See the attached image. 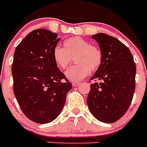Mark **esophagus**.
<instances>
[{
  "instance_id": "1",
  "label": "esophagus",
  "mask_w": 147,
  "mask_h": 147,
  "mask_svg": "<svg viewBox=\"0 0 147 147\" xmlns=\"http://www.w3.org/2000/svg\"><path fill=\"white\" fill-rule=\"evenodd\" d=\"M80 84V82H72V85L74 87H75V86H77V85H79Z\"/></svg>"
}]
</instances>
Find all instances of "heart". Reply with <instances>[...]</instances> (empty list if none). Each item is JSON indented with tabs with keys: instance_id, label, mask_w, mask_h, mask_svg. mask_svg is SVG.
I'll return each instance as SVG.
<instances>
[{
	"instance_id": "b5f03b06",
	"label": "heart",
	"mask_w": 147,
	"mask_h": 147,
	"mask_svg": "<svg viewBox=\"0 0 147 147\" xmlns=\"http://www.w3.org/2000/svg\"><path fill=\"white\" fill-rule=\"evenodd\" d=\"M72 58L76 65L70 67L65 76L70 81L80 82L89 72H95L102 63V52L98 47L92 45L82 37H72L63 42V49L56 46L53 51V59L60 70H65L71 64Z\"/></svg>"
}]
</instances>
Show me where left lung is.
<instances>
[{"instance_id": "1", "label": "left lung", "mask_w": 147, "mask_h": 147, "mask_svg": "<svg viewBox=\"0 0 147 147\" xmlns=\"http://www.w3.org/2000/svg\"><path fill=\"white\" fill-rule=\"evenodd\" d=\"M92 38L99 45L103 58L100 67L90 78L95 82L90 85L87 104L96 119L113 123L126 113L132 102L136 63L129 49L118 39L104 33L93 34Z\"/></svg>"}]
</instances>
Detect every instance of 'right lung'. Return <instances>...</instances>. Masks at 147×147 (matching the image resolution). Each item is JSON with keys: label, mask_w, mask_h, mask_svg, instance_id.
Masks as SVG:
<instances>
[{"label": "right lung", "mask_w": 147, "mask_h": 147, "mask_svg": "<svg viewBox=\"0 0 147 147\" xmlns=\"http://www.w3.org/2000/svg\"><path fill=\"white\" fill-rule=\"evenodd\" d=\"M59 38L45 28L30 32L15 49L11 73L13 90L23 113L38 124L57 117L72 88L53 59ZM65 81H64V80Z\"/></svg>", "instance_id": "1"}]
</instances>
